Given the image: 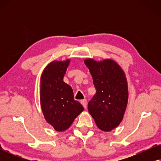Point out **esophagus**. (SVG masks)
Listing matches in <instances>:
<instances>
[{
  "mask_svg": "<svg viewBox=\"0 0 161 161\" xmlns=\"http://www.w3.org/2000/svg\"><path fill=\"white\" fill-rule=\"evenodd\" d=\"M80 103H81V104H82V105L83 106V108H86V106H87L86 100H80Z\"/></svg>",
  "mask_w": 161,
  "mask_h": 161,
  "instance_id": "34e87169",
  "label": "esophagus"
}]
</instances>
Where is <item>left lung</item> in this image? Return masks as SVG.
Here are the masks:
<instances>
[{
    "label": "left lung",
    "mask_w": 161,
    "mask_h": 161,
    "mask_svg": "<svg viewBox=\"0 0 161 161\" xmlns=\"http://www.w3.org/2000/svg\"><path fill=\"white\" fill-rule=\"evenodd\" d=\"M93 78L96 94L88 103V110L97 126L111 131L123 119L127 100L128 86L123 69L112 59L97 61L84 60Z\"/></svg>",
    "instance_id": "left-lung-1"
}]
</instances>
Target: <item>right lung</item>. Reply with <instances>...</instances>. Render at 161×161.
Returning a JSON list of instances; mask_svg holds the SVG:
<instances>
[{"label":"right lung","mask_w":161,"mask_h":161,"mask_svg":"<svg viewBox=\"0 0 161 161\" xmlns=\"http://www.w3.org/2000/svg\"><path fill=\"white\" fill-rule=\"evenodd\" d=\"M70 63L53 61L43 70L40 78V103L47 123L56 131L67 130L84 108L75 100L73 90L64 82V76Z\"/></svg>","instance_id":"right-lung-1"}]
</instances>
